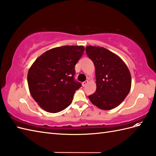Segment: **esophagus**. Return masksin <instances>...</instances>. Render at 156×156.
Returning a JSON list of instances; mask_svg holds the SVG:
<instances>
[{
	"label": "esophagus",
	"instance_id": "obj_1",
	"mask_svg": "<svg viewBox=\"0 0 156 156\" xmlns=\"http://www.w3.org/2000/svg\"><path fill=\"white\" fill-rule=\"evenodd\" d=\"M89 82V81L87 80H86V81H84V82H82V86H83V87H85L86 85H87L88 83Z\"/></svg>",
	"mask_w": 156,
	"mask_h": 156
}]
</instances>
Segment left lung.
I'll return each mask as SVG.
<instances>
[{
	"label": "left lung",
	"instance_id": "8db88e82",
	"mask_svg": "<svg viewBox=\"0 0 156 156\" xmlns=\"http://www.w3.org/2000/svg\"><path fill=\"white\" fill-rule=\"evenodd\" d=\"M86 52L95 67L97 90L88 96L90 102L102 110H111L120 105L131 87L127 66L114 53L102 47L88 45Z\"/></svg>",
	"mask_w": 156,
	"mask_h": 156
}]
</instances>
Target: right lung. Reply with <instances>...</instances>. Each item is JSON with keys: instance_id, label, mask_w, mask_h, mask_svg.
Returning a JSON list of instances; mask_svg holds the SVG:
<instances>
[{"instance_id": "right-lung-1", "label": "right lung", "mask_w": 156, "mask_h": 156, "mask_svg": "<svg viewBox=\"0 0 156 156\" xmlns=\"http://www.w3.org/2000/svg\"><path fill=\"white\" fill-rule=\"evenodd\" d=\"M84 51L82 45L52 48L31 65L27 74L29 92L44 111L55 113L71 104L75 91L82 86L74 76L75 65Z\"/></svg>"}]
</instances>
